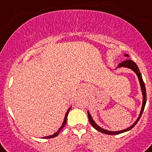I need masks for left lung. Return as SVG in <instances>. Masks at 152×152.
<instances>
[{
  "label": "left lung",
  "mask_w": 152,
  "mask_h": 152,
  "mask_svg": "<svg viewBox=\"0 0 152 152\" xmlns=\"http://www.w3.org/2000/svg\"><path fill=\"white\" fill-rule=\"evenodd\" d=\"M125 56H129V55H127V54H126V55H125ZM122 66L127 67V68L132 69V70L134 71V72H135V73H136L137 76H138V80H139V82H140V85H141V88H142V94H143V104H142V110H141V113H140L139 117H138V119L136 120V122H134V123L132 125L131 127L128 128V129H124V130H122V131H118V132L107 131V130H105V129L100 128L99 126H98V125H97L96 123H95L94 121H93V119H92V117H91L90 114H89V112H88V118H89V122H90L91 125H92V127L94 128L95 129H96L97 131L100 132L104 133V134H120V133L125 132H127V131H129V130H131V129H132L133 127H134V125H136L137 122H138V120L140 119V118H141V116H142V113H143L144 109H145V106L146 99H147V98H146L145 86V83H144L143 80H142V74H141V72H140L139 69H138V66L136 65V63H134V62L132 61V60H125V61H124V62H122V63L118 64V67H122Z\"/></svg>",
  "instance_id": "8db88e82"
}]
</instances>
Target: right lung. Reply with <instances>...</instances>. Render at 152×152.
Listing matches in <instances>:
<instances>
[{
  "label": "right lung",
  "instance_id": "add662e5",
  "mask_svg": "<svg viewBox=\"0 0 152 152\" xmlns=\"http://www.w3.org/2000/svg\"><path fill=\"white\" fill-rule=\"evenodd\" d=\"M70 109H71V107L69 108V109H68V111H67V112H66V114L65 118H64V121H63V125H62L61 127L60 128V129H59V130H58V131L56 132V133H54L53 134H52V135H50V136H46V137H44V138H54V137L57 136L58 134H59V132H60V130H61V129H63V127H64V125H66V123L67 115H68V113H69V110H70Z\"/></svg>",
  "mask_w": 152,
  "mask_h": 152
}]
</instances>
